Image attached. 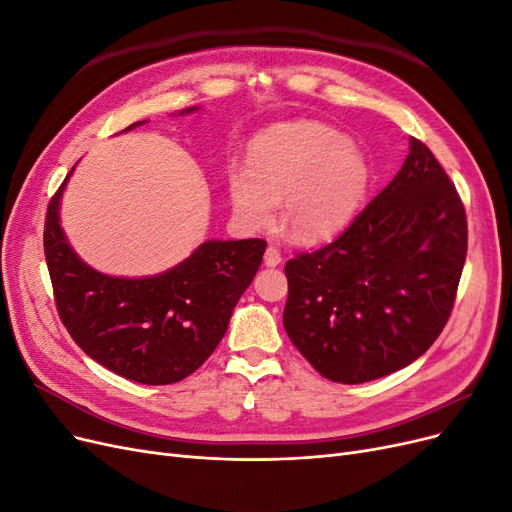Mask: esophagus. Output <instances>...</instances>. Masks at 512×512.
<instances>
[{
    "label": "esophagus",
    "mask_w": 512,
    "mask_h": 512,
    "mask_svg": "<svg viewBox=\"0 0 512 512\" xmlns=\"http://www.w3.org/2000/svg\"><path fill=\"white\" fill-rule=\"evenodd\" d=\"M280 262H282L280 247L269 245L267 252H265V265H267V267H277V265H280Z\"/></svg>",
    "instance_id": "esophagus-1"
}]
</instances>
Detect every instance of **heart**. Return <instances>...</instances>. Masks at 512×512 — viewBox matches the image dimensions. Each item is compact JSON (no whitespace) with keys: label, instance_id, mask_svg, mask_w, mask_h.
Wrapping results in <instances>:
<instances>
[{"label":"heart","instance_id":"obj_1","mask_svg":"<svg viewBox=\"0 0 512 512\" xmlns=\"http://www.w3.org/2000/svg\"><path fill=\"white\" fill-rule=\"evenodd\" d=\"M371 181L365 153L318 121L275 128L254 143L250 166L226 173L232 215L250 230L275 222L277 203L292 239L322 243L344 232L361 211Z\"/></svg>","mask_w":512,"mask_h":512}]
</instances>
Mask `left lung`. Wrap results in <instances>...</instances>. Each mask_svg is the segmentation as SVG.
Segmentation results:
<instances>
[{
  "label": "left lung",
  "instance_id": "8db88e82",
  "mask_svg": "<svg viewBox=\"0 0 512 512\" xmlns=\"http://www.w3.org/2000/svg\"><path fill=\"white\" fill-rule=\"evenodd\" d=\"M468 252L461 198L416 138L395 179L333 243L286 262L284 329L333 382L404 369L451 316Z\"/></svg>",
  "mask_w": 512,
  "mask_h": 512
}]
</instances>
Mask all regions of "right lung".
<instances>
[{"label":"right lung","instance_id":"1","mask_svg":"<svg viewBox=\"0 0 512 512\" xmlns=\"http://www.w3.org/2000/svg\"><path fill=\"white\" fill-rule=\"evenodd\" d=\"M194 111L198 106L179 115ZM72 170L53 196L44 224V256L61 322L87 356L123 378L153 386L188 378L222 342L267 243L211 239L158 275H106L72 250L61 228V196Z\"/></svg>","mask_w":512,"mask_h":512}]
</instances>
